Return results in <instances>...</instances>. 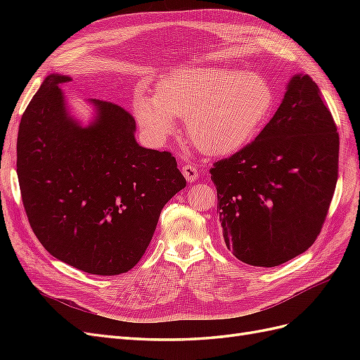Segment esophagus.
<instances>
[{
    "label": "esophagus",
    "instance_id": "1",
    "mask_svg": "<svg viewBox=\"0 0 360 360\" xmlns=\"http://www.w3.org/2000/svg\"><path fill=\"white\" fill-rule=\"evenodd\" d=\"M181 172H183L184 179H186L189 183L197 181V180H198V177H200L198 168L195 167V165H192V163H186V165H183V168H181Z\"/></svg>",
    "mask_w": 360,
    "mask_h": 360
}]
</instances>
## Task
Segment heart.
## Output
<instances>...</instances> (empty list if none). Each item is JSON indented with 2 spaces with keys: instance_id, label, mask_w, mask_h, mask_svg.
Segmentation results:
<instances>
[{
  "instance_id": "obj_1",
  "label": "heart",
  "mask_w": 360,
  "mask_h": 360,
  "mask_svg": "<svg viewBox=\"0 0 360 360\" xmlns=\"http://www.w3.org/2000/svg\"><path fill=\"white\" fill-rule=\"evenodd\" d=\"M275 90L258 73L233 68L176 69L159 81L156 94H139L135 115L150 135L163 138L186 118L192 144L210 156L243 148L267 123Z\"/></svg>"
}]
</instances>
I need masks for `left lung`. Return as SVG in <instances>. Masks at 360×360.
Returning <instances> with one entry per match:
<instances>
[{
	"label": "left lung",
	"mask_w": 360,
	"mask_h": 360,
	"mask_svg": "<svg viewBox=\"0 0 360 360\" xmlns=\"http://www.w3.org/2000/svg\"><path fill=\"white\" fill-rule=\"evenodd\" d=\"M340 135L311 76L294 75L252 143L210 169L224 240L250 266L303 254L321 231L338 180Z\"/></svg>",
	"instance_id": "8db88e82"
}]
</instances>
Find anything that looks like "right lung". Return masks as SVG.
I'll use <instances>...</instances> for the list:
<instances>
[{
	"mask_svg": "<svg viewBox=\"0 0 360 360\" xmlns=\"http://www.w3.org/2000/svg\"><path fill=\"white\" fill-rule=\"evenodd\" d=\"M52 73L20 118L18 179L30 225L51 255L91 275L126 274L144 255L159 214L186 180L169 151L141 147L135 118L91 99L94 122L69 114Z\"/></svg>",
	"mask_w": 360,
	"mask_h": 360,
	"instance_id": "right-lung-1",
	"label": "right lung"
}]
</instances>
